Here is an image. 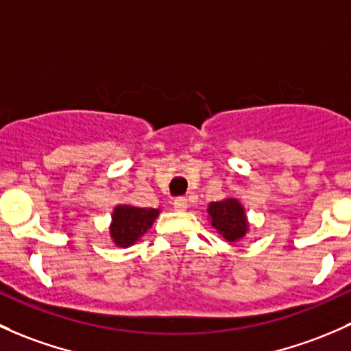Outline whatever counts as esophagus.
Listing matches in <instances>:
<instances>
[{"mask_svg":"<svg viewBox=\"0 0 351 351\" xmlns=\"http://www.w3.org/2000/svg\"><path fill=\"white\" fill-rule=\"evenodd\" d=\"M173 206H175V210H178V212H183V210L188 208V200L185 197H178L173 200Z\"/></svg>","mask_w":351,"mask_h":351,"instance_id":"esophagus-1","label":"esophagus"}]
</instances>
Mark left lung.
I'll use <instances>...</instances> for the list:
<instances>
[{
	"mask_svg": "<svg viewBox=\"0 0 351 351\" xmlns=\"http://www.w3.org/2000/svg\"><path fill=\"white\" fill-rule=\"evenodd\" d=\"M208 215L212 227L228 242H239L249 230L245 210L235 198L212 202L208 205Z\"/></svg>",
	"mask_w": 351,
	"mask_h": 351,
	"instance_id": "left-lung-1",
	"label": "left lung"
}]
</instances>
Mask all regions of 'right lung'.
Listing matches in <instances>:
<instances>
[{
    "mask_svg": "<svg viewBox=\"0 0 351 351\" xmlns=\"http://www.w3.org/2000/svg\"><path fill=\"white\" fill-rule=\"evenodd\" d=\"M160 208H139L132 205H117L112 212L110 239L117 247H129L146 234L156 220Z\"/></svg>",
    "mask_w": 351,
    "mask_h": 351,
    "instance_id": "right-lung-1",
    "label": "right lung"
}]
</instances>
